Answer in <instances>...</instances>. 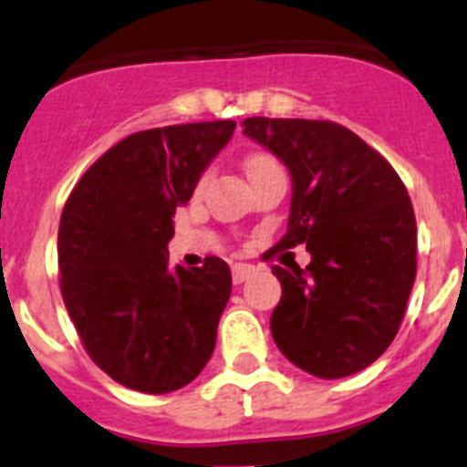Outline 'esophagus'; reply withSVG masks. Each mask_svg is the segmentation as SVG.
Returning <instances> with one entry per match:
<instances>
[{"label":"esophagus","mask_w":467,"mask_h":467,"mask_svg":"<svg viewBox=\"0 0 467 467\" xmlns=\"http://www.w3.org/2000/svg\"><path fill=\"white\" fill-rule=\"evenodd\" d=\"M254 271L257 269H254L253 264H234V269H231V274H234V283L236 285L245 283L247 278H253Z\"/></svg>","instance_id":"obj_1"}]
</instances>
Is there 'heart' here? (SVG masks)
<instances>
[{
    "label": "heart",
    "instance_id": "b5f03b06",
    "mask_svg": "<svg viewBox=\"0 0 467 467\" xmlns=\"http://www.w3.org/2000/svg\"><path fill=\"white\" fill-rule=\"evenodd\" d=\"M245 166H247V172H250V175H254V172H262V171H269V168H280L278 161L271 159V156H266V154L250 156ZM205 182H208V172H205V175L201 177V180H198V184H196L198 192H201V189L205 187Z\"/></svg>",
    "mask_w": 467,
    "mask_h": 467
}]
</instances>
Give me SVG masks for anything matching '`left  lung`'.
Returning <instances> with one entry per match:
<instances>
[{"label":"left lung","mask_w":467,"mask_h":467,"mask_svg":"<svg viewBox=\"0 0 467 467\" xmlns=\"http://www.w3.org/2000/svg\"><path fill=\"white\" fill-rule=\"evenodd\" d=\"M245 135L292 175L290 222L264 259L306 245V269L274 266L271 334L292 365L341 379L395 339L416 278V217L393 166L341 123L250 117Z\"/></svg>","instance_id":"left-lung-1"}]
</instances>
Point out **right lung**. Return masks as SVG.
<instances>
[{
  "label": "right lung",
  "instance_id": "obj_1",
  "mask_svg": "<svg viewBox=\"0 0 467 467\" xmlns=\"http://www.w3.org/2000/svg\"><path fill=\"white\" fill-rule=\"evenodd\" d=\"M236 121L128 135L81 175L57 229L60 292L90 360L130 390L171 393L208 365L231 295L229 264L168 271L175 210Z\"/></svg>",
  "mask_w": 467,
  "mask_h": 467
}]
</instances>
